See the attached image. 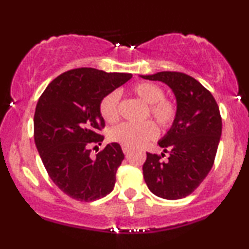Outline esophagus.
I'll return each mask as SVG.
<instances>
[{
	"instance_id": "esophagus-1",
	"label": "esophagus",
	"mask_w": 249,
	"mask_h": 249,
	"mask_svg": "<svg viewBox=\"0 0 249 249\" xmlns=\"http://www.w3.org/2000/svg\"><path fill=\"white\" fill-rule=\"evenodd\" d=\"M122 149H123V152H124V154H127L128 151H130V147H127V146H123Z\"/></svg>"
}]
</instances>
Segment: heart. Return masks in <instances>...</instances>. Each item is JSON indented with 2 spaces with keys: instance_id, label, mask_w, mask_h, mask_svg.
Instances as JSON below:
<instances>
[{
  "instance_id": "b5f03b06",
  "label": "heart",
  "mask_w": 249,
  "mask_h": 249,
  "mask_svg": "<svg viewBox=\"0 0 249 249\" xmlns=\"http://www.w3.org/2000/svg\"><path fill=\"white\" fill-rule=\"evenodd\" d=\"M133 92L148 106V113L162 128H168L175 122L178 109L172 101L166 100L160 87L149 82L138 83L133 87ZM119 98L117 90L110 91L100 102V113L107 123H115L119 117ZM158 128L154 123L143 122L139 124L122 123L112 127L109 132V139L127 147H138L148 140L154 139Z\"/></svg>"
}]
</instances>
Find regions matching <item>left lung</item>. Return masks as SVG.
<instances>
[{
  "mask_svg": "<svg viewBox=\"0 0 249 249\" xmlns=\"http://www.w3.org/2000/svg\"><path fill=\"white\" fill-rule=\"evenodd\" d=\"M140 77L166 83L175 95L178 109L172 127L158 142L164 153H169L168 160L161 161L159 155L147 153L143 178L155 196L184 198L213 166L221 136L219 107L208 89L184 73L159 71Z\"/></svg>",
  "mask_w": 249,
  "mask_h": 249,
  "instance_id": "obj_1",
  "label": "left lung"
}]
</instances>
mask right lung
<instances>
[{
  "label": "right lung",
  "mask_w": 249,
  "mask_h": 249,
  "mask_svg": "<svg viewBox=\"0 0 249 249\" xmlns=\"http://www.w3.org/2000/svg\"><path fill=\"white\" fill-rule=\"evenodd\" d=\"M132 77L77 68L47 86L36 107L35 142L46 172L60 190L81 202H94L113 190L124 153L119 143L90 157L89 146L103 142L100 102Z\"/></svg>",
  "instance_id": "right-lung-1"
}]
</instances>
